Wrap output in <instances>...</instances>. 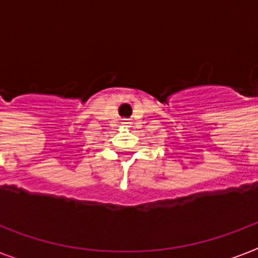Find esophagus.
<instances>
[{"label":"esophagus","instance_id":"esophagus-1","mask_svg":"<svg viewBox=\"0 0 258 258\" xmlns=\"http://www.w3.org/2000/svg\"><path fill=\"white\" fill-rule=\"evenodd\" d=\"M121 124L124 125V127H131V124H133V121L130 120V119H123V121H121Z\"/></svg>","mask_w":258,"mask_h":258}]
</instances>
